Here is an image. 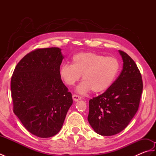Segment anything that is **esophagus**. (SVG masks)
Wrapping results in <instances>:
<instances>
[{"instance_id":"esophagus-1","label":"esophagus","mask_w":156,"mask_h":156,"mask_svg":"<svg viewBox=\"0 0 156 156\" xmlns=\"http://www.w3.org/2000/svg\"><path fill=\"white\" fill-rule=\"evenodd\" d=\"M72 98H73V100H74L75 102H77L81 99V97H80V96H78V95H76V94L73 95Z\"/></svg>"}]
</instances>
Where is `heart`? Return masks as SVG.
<instances>
[{"label":"heart","instance_id":"b5f03b06","mask_svg":"<svg viewBox=\"0 0 156 156\" xmlns=\"http://www.w3.org/2000/svg\"><path fill=\"white\" fill-rule=\"evenodd\" d=\"M120 69V62L115 57L82 52L73 55L72 64L62 65L59 76L66 84L73 86L82 75L83 82L76 88V91L80 94L87 93L90 90L100 93L111 87L117 78Z\"/></svg>","mask_w":156,"mask_h":156}]
</instances>
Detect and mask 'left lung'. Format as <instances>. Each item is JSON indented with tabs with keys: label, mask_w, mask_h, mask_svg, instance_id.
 <instances>
[{
	"label": "left lung",
	"mask_w": 156,
	"mask_h": 156,
	"mask_svg": "<svg viewBox=\"0 0 156 156\" xmlns=\"http://www.w3.org/2000/svg\"><path fill=\"white\" fill-rule=\"evenodd\" d=\"M122 69L111 87L89 101L88 121L96 133L117 134L127 127L136 114L143 90L141 73L132 58L119 50Z\"/></svg>",
	"instance_id": "left-lung-1"
}]
</instances>
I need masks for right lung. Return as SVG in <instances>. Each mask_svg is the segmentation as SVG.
I'll list each match as a JSON object with an SVG mask.
<instances>
[{
    "label": "right lung",
    "instance_id": "obj_1",
    "mask_svg": "<svg viewBox=\"0 0 156 156\" xmlns=\"http://www.w3.org/2000/svg\"><path fill=\"white\" fill-rule=\"evenodd\" d=\"M64 58L58 48L35 49L21 59L12 76L13 112L39 137L57 134L72 105L71 92L59 76Z\"/></svg>",
    "mask_w": 156,
    "mask_h": 156
}]
</instances>
